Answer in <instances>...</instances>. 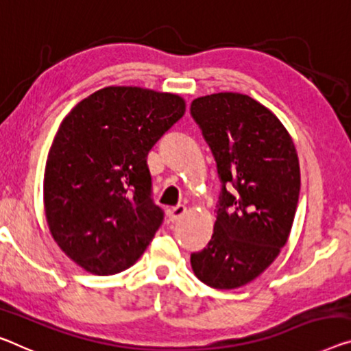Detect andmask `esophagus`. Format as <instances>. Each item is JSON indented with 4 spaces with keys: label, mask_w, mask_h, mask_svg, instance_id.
<instances>
[{
    "label": "esophagus",
    "mask_w": 351,
    "mask_h": 351,
    "mask_svg": "<svg viewBox=\"0 0 351 351\" xmlns=\"http://www.w3.org/2000/svg\"><path fill=\"white\" fill-rule=\"evenodd\" d=\"M185 212H186V207L182 206V204H179V206H176V207H172V208L168 210L169 219L171 221H177L179 218H182L183 215H185Z\"/></svg>",
    "instance_id": "obj_1"
}]
</instances>
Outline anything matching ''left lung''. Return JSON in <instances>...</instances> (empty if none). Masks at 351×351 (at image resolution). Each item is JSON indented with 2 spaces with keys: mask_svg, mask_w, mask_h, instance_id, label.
<instances>
[{
  "mask_svg": "<svg viewBox=\"0 0 351 351\" xmlns=\"http://www.w3.org/2000/svg\"><path fill=\"white\" fill-rule=\"evenodd\" d=\"M190 111L221 180L212 240L193 252L191 267L210 287L237 289L265 271L287 243L300 196L298 155L281 121L250 95L199 97Z\"/></svg>",
  "mask_w": 351,
  "mask_h": 351,
  "instance_id": "1",
  "label": "left lung"
}]
</instances>
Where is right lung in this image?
Listing matches in <instances>:
<instances>
[{
  "mask_svg": "<svg viewBox=\"0 0 351 351\" xmlns=\"http://www.w3.org/2000/svg\"><path fill=\"white\" fill-rule=\"evenodd\" d=\"M185 112L176 94L110 86L62 121L44 177L47 223L86 271L106 276L141 257L163 223L147 154Z\"/></svg>",
  "mask_w": 351,
  "mask_h": 351,
  "instance_id": "1",
  "label": "right lung"
}]
</instances>
